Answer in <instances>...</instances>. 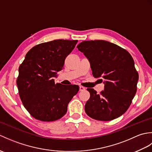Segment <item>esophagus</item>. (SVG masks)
Listing matches in <instances>:
<instances>
[{"instance_id":"obj_1","label":"esophagus","mask_w":152,"mask_h":152,"mask_svg":"<svg viewBox=\"0 0 152 152\" xmlns=\"http://www.w3.org/2000/svg\"><path fill=\"white\" fill-rule=\"evenodd\" d=\"M86 89V88H84V87H83L82 86H80V91H84V90Z\"/></svg>"}]
</instances>
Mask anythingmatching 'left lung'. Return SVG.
Returning <instances> with one entry per match:
<instances>
[{"instance_id": "obj_1", "label": "left lung", "mask_w": 152, "mask_h": 152, "mask_svg": "<svg viewBox=\"0 0 152 152\" xmlns=\"http://www.w3.org/2000/svg\"><path fill=\"white\" fill-rule=\"evenodd\" d=\"M90 63L93 76L101 77L104 91L97 94L88 88L90 98L85 105L89 117L110 121L127 110L137 92L138 74L130 53L106 40L83 41L77 46Z\"/></svg>"}]
</instances>
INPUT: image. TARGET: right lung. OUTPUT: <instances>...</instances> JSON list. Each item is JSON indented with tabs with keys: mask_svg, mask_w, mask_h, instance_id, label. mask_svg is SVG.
<instances>
[{
	"mask_svg": "<svg viewBox=\"0 0 152 152\" xmlns=\"http://www.w3.org/2000/svg\"><path fill=\"white\" fill-rule=\"evenodd\" d=\"M77 42L55 40L38 44L28 51L19 67V96L27 110L38 120L52 121L62 118L79 91L78 86L56 84L53 79Z\"/></svg>",
	"mask_w": 152,
	"mask_h": 152,
	"instance_id": "add662e5",
	"label": "right lung"
}]
</instances>
